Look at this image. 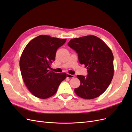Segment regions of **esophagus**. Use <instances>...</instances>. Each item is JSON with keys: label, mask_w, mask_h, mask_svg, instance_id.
I'll use <instances>...</instances> for the list:
<instances>
[{"label": "esophagus", "mask_w": 132, "mask_h": 132, "mask_svg": "<svg viewBox=\"0 0 132 132\" xmlns=\"http://www.w3.org/2000/svg\"><path fill=\"white\" fill-rule=\"evenodd\" d=\"M67 77L68 78H73L75 77L74 75H71V74H67Z\"/></svg>", "instance_id": "34e87169"}]
</instances>
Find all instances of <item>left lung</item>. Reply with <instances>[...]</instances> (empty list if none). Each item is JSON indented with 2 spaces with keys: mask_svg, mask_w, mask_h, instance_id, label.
Returning <instances> with one entry per match:
<instances>
[{
  "mask_svg": "<svg viewBox=\"0 0 132 132\" xmlns=\"http://www.w3.org/2000/svg\"><path fill=\"white\" fill-rule=\"evenodd\" d=\"M68 45L78 54L79 62L84 64L86 76L77 75L80 85L74 89L78 96L93 99L103 94L113 76V55L110 48L95 36L73 38Z\"/></svg>",
  "mask_w": 132,
  "mask_h": 132,
  "instance_id": "1",
  "label": "left lung"
}]
</instances>
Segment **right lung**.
Wrapping results in <instances>:
<instances>
[{
  "label": "right lung",
  "mask_w": 132,
  "mask_h": 132,
  "mask_svg": "<svg viewBox=\"0 0 132 132\" xmlns=\"http://www.w3.org/2000/svg\"><path fill=\"white\" fill-rule=\"evenodd\" d=\"M65 42L66 39L40 35L32 39L23 50L20 59L21 75L27 89L36 97H51L67 77L65 73L49 70L57 50Z\"/></svg>",
  "instance_id": "1"
}]
</instances>
